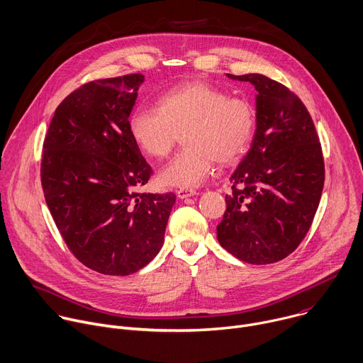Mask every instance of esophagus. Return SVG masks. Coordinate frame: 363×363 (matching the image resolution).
<instances>
[{
    "instance_id": "esophagus-1",
    "label": "esophagus",
    "mask_w": 363,
    "mask_h": 363,
    "mask_svg": "<svg viewBox=\"0 0 363 363\" xmlns=\"http://www.w3.org/2000/svg\"><path fill=\"white\" fill-rule=\"evenodd\" d=\"M194 195H198L196 191L194 189H188V188H179L177 189V196L184 199V198H188V196H194Z\"/></svg>"
}]
</instances>
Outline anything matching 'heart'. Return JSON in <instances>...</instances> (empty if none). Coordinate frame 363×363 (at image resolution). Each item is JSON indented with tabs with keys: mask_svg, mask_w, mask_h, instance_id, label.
<instances>
[{
	"mask_svg": "<svg viewBox=\"0 0 363 363\" xmlns=\"http://www.w3.org/2000/svg\"><path fill=\"white\" fill-rule=\"evenodd\" d=\"M130 135L140 151L155 160L169 155L182 134L185 148L160 172L172 188H195L213 172L215 161L232 164L247 151L255 130V109L244 98L194 81L177 86L130 116Z\"/></svg>",
	"mask_w": 363,
	"mask_h": 363,
	"instance_id": "b5f03b06",
	"label": "heart"
}]
</instances>
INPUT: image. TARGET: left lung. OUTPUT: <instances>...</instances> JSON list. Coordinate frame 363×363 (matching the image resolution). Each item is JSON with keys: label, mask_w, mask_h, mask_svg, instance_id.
I'll list each match as a JSON object with an SVG mask.
<instances>
[{"label": "left lung", "mask_w": 363, "mask_h": 363, "mask_svg": "<svg viewBox=\"0 0 363 363\" xmlns=\"http://www.w3.org/2000/svg\"><path fill=\"white\" fill-rule=\"evenodd\" d=\"M228 77L255 86L257 130L229 178L216 236L240 261L274 264L299 247L312 225L325 182L322 147L311 113L285 85L262 74Z\"/></svg>", "instance_id": "obj_1"}]
</instances>
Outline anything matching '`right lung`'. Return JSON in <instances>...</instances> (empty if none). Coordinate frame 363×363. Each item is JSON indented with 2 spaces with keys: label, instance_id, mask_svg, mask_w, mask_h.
Returning <instances> with one entry per match:
<instances>
[{
  "label": "right lung",
  "instance_id": "right-lung-1",
  "mask_svg": "<svg viewBox=\"0 0 363 363\" xmlns=\"http://www.w3.org/2000/svg\"><path fill=\"white\" fill-rule=\"evenodd\" d=\"M143 74L95 79L55 109L41 160V185L72 255L104 275L125 277L164 244L175 195L138 192L152 175L130 135Z\"/></svg>",
  "mask_w": 363,
  "mask_h": 363
}]
</instances>
